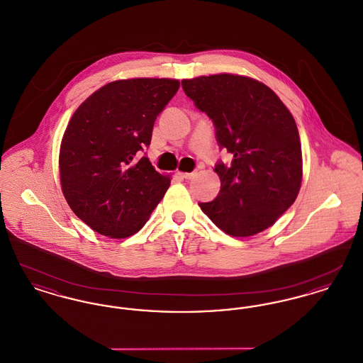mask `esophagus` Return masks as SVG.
<instances>
[{"instance_id":"34e87169","label":"esophagus","mask_w":363,"mask_h":363,"mask_svg":"<svg viewBox=\"0 0 363 363\" xmlns=\"http://www.w3.org/2000/svg\"><path fill=\"white\" fill-rule=\"evenodd\" d=\"M179 175H181L182 178H185V179H191V178H194V177L197 175V172H191V173H179Z\"/></svg>"}]
</instances>
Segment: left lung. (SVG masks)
<instances>
[{
    "mask_svg": "<svg viewBox=\"0 0 363 363\" xmlns=\"http://www.w3.org/2000/svg\"><path fill=\"white\" fill-rule=\"evenodd\" d=\"M182 88L234 157L230 166L215 167L218 197L199 206L231 237L259 234L293 206L301 189L302 150L293 114L269 86L241 74L185 79Z\"/></svg>",
    "mask_w": 363,
    "mask_h": 363,
    "instance_id": "1",
    "label": "left lung"
}]
</instances>
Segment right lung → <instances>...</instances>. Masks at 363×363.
<instances>
[{
	"label": "right lung",
	"mask_w": 363,
	"mask_h": 363,
	"mask_svg": "<svg viewBox=\"0 0 363 363\" xmlns=\"http://www.w3.org/2000/svg\"><path fill=\"white\" fill-rule=\"evenodd\" d=\"M175 79L116 80L73 113L61 141V189L74 215L110 238L136 234L170 186L147 156L156 117L177 94Z\"/></svg>",
	"instance_id": "right-lung-1"
}]
</instances>
